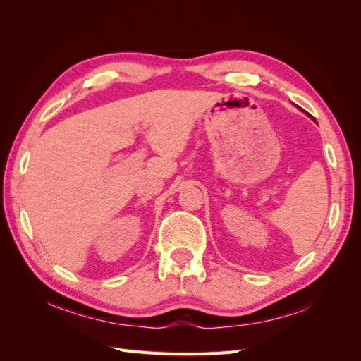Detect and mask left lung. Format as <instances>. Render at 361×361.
Listing matches in <instances>:
<instances>
[{"label":"left lung","instance_id":"1","mask_svg":"<svg viewBox=\"0 0 361 361\" xmlns=\"http://www.w3.org/2000/svg\"><path fill=\"white\" fill-rule=\"evenodd\" d=\"M300 110H301V108H300ZM302 111H304V110H302ZM310 117H312V116H310ZM312 118H313V117H312ZM313 120H314V118H313Z\"/></svg>","mask_w":361,"mask_h":361}]
</instances>
